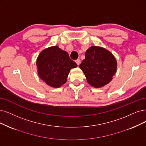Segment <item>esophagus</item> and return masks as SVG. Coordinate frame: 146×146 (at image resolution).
Wrapping results in <instances>:
<instances>
[{"label":"esophagus","mask_w":146,"mask_h":146,"mask_svg":"<svg viewBox=\"0 0 146 146\" xmlns=\"http://www.w3.org/2000/svg\"><path fill=\"white\" fill-rule=\"evenodd\" d=\"M75 62H76V63L78 64V66H79V64H80V59H76V60L75 61Z\"/></svg>","instance_id":"1"}]
</instances>
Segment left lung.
Returning a JSON list of instances; mask_svg holds the SVG:
<instances>
[{
	"label": "left lung",
	"mask_w": 146,
	"mask_h": 146,
	"mask_svg": "<svg viewBox=\"0 0 146 146\" xmlns=\"http://www.w3.org/2000/svg\"><path fill=\"white\" fill-rule=\"evenodd\" d=\"M85 56L79 68L85 74L87 82L95 88L109 84L117 70V64L114 55L103 47L91 46Z\"/></svg>",
	"instance_id": "1"
}]
</instances>
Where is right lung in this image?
Masks as SVG:
<instances>
[{"label":"right lung","instance_id":"1","mask_svg":"<svg viewBox=\"0 0 146 146\" xmlns=\"http://www.w3.org/2000/svg\"><path fill=\"white\" fill-rule=\"evenodd\" d=\"M36 66L38 74L43 81L52 87L59 88L66 82L70 70L78 66L67 52L58 46H52L40 53Z\"/></svg>","mask_w":146,"mask_h":146}]
</instances>
